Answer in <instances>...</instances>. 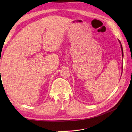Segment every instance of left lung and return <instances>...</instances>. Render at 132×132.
Wrapping results in <instances>:
<instances>
[{
  "mask_svg": "<svg viewBox=\"0 0 132 132\" xmlns=\"http://www.w3.org/2000/svg\"><path fill=\"white\" fill-rule=\"evenodd\" d=\"M119 43L121 44V42L119 40ZM120 46H121V51H122V57H123V56H124V54H123V49H122V46L121 45V44L120 45Z\"/></svg>",
  "mask_w": 132,
  "mask_h": 132,
  "instance_id": "left-lung-1",
  "label": "left lung"
}]
</instances>
